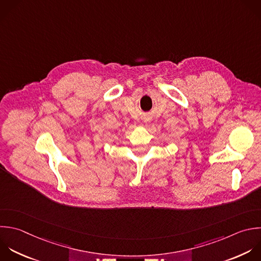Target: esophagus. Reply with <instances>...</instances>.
<instances>
[{"label": "esophagus", "mask_w": 261, "mask_h": 261, "mask_svg": "<svg viewBox=\"0 0 261 261\" xmlns=\"http://www.w3.org/2000/svg\"><path fill=\"white\" fill-rule=\"evenodd\" d=\"M145 122H146V123H148V121H146V120H145Z\"/></svg>", "instance_id": "34e87169"}]
</instances>
